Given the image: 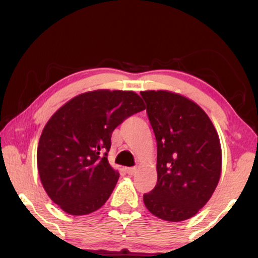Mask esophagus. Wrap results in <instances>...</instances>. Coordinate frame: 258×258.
<instances>
[{"instance_id":"1","label":"esophagus","mask_w":258,"mask_h":258,"mask_svg":"<svg viewBox=\"0 0 258 258\" xmlns=\"http://www.w3.org/2000/svg\"><path fill=\"white\" fill-rule=\"evenodd\" d=\"M126 170V173L129 174V175H134V174H136L137 173V167H128L125 169Z\"/></svg>"}]
</instances>
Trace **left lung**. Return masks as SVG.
I'll return each instance as SVG.
<instances>
[{"mask_svg": "<svg viewBox=\"0 0 258 258\" xmlns=\"http://www.w3.org/2000/svg\"><path fill=\"white\" fill-rule=\"evenodd\" d=\"M157 140L158 181L143 196L166 221L187 220L208 203L221 174V146L208 114L195 101L166 90L142 91Z\"/></svg>", "mask_w": 258, "mask_h": 258, "instance_id": "8db88e82", "label": "left lung"}]
</instances>
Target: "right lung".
Segmentation results:
<instances>
[{
    "label": "right lung",
    "instance_id": "right-lung-1",
    "mask_svg": "<svg viewBox=\"0 0 258 258\" xmlns=\"http://www.w3.org/2000/svg\"><path fill=\"white\" fill-rule=\"evenodd\" d=\"M143 109L134 91L94 90L51 115L39 140L37 164L42 187L58 208L83 216L106 203L120 176L107 160L112 133Z\"/></svg>",
    "mask_w": 258,
    "mask_h": 258
}]
</instances>
